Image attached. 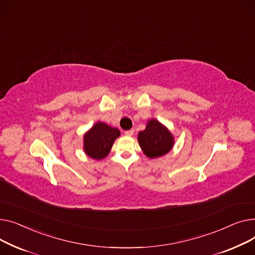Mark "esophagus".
I'll list each match as a JSON object with an SVG mask.
<instances>
[{
    "mask_svg": "<svg viewBox=\"0 0 255 255\" xmlns=\"http://www.w3.org/2000/svg\"><path fill=\"white\" fill-rule=\"evenodd\" d=\"M132 133H133V129H128V130H126V131H125L126 136H131Z\"/></svg>",
    "mask_w": 255,
    "mask_h": 255,
    "instance_id": "1",
    "label": "esophagus"
}]
</instances>
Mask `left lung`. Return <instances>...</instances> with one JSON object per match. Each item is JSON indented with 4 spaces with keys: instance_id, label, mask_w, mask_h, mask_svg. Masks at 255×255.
I'll use <instances>...</instances> for the list:
<instances>
[{
    "instance_id": "obj_1",
    "label": "left lung",
    "mask_w": 255,
    "mask_h": 255,
    "mask_svg": "<svg viewBox=\"0 0 255 255\" xmlns=\"http://www.w3.org/2000/svg\"><path fill=\"white\" fill-rule=\"evenodd\" d=\"M138 141L145 155L150 158L168 153L174 145L172 133L155 119L149 121L146 128L139 132Z\"/></svg>"
}]
</instances>
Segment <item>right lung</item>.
<instances>
[{"mask_svg":"<svg viewBox=\"0 0 255 255\" xmlns=\"http://www.w3.org/2000/svg\"><path fill=\"white\" fill-rule=\"evenodd\" d=\"M121 131L104 123H97L84 134L85 153L94 159L106 157Z\"/></svg>","mask_w":255,"mask_h":255,"instance_id":"1","label":"right lung"}]
</instances>
